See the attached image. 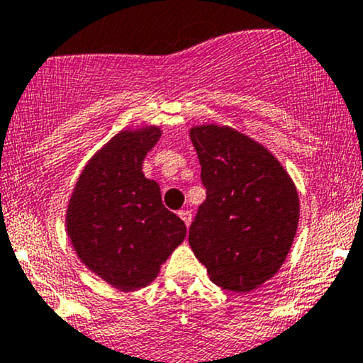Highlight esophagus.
I'll use <instances>...</instances> for the list:
<instances>
[{
	"label": "esophagus",
	"instance_id": "obj_1",
	"mask_svg": "<svg viewBox=\"0 0 363 363\" xmlns=\"http://www.w3.org/2000/svg\"><path fill=\"white\" fill-rule=\"evenodd\" d=\"M179 217L182 218V222H184L188 227L191 224V220H193V213H191L189 210H181V212H179Z\"/></svg>",
	"mask_w": 363,
	"mask_h": 363
}]
</instances>
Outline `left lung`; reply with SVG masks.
<instances>
[{"mask_svg":"<svg viewBox=\"0 0 363 363\" xmlns=\"http://www.w3.org/2000/svg\"><path fill=\"white\" fill-rule=\"evenodd\" d=\"M189 138L201 165L206 200L189 245L213 284L250 293L284 264L300 220V198L281 162L234 127L203 123Z\"/></svg>","mask_w":363,"mask_h":363,"instance_id":"obj_1","label":"left lung"}]
</instances>
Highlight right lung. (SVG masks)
<instances>
[{"mask_svg": "<svg viewBox=\"0 0 363 363\" xmlns=\"http://www.w3.org/2000/svg\"><path fill=\"white\" fill-rule=\"evenodd\" d=\"M160 136L158 125L115 134L86 163L67 206V234L77 257L123 293L151 284L186 238L184 222L163 206L158 182L143 174Z\"/></svg>", "mask_w": 363, "mask_h": 363, "instance_id": "right-lung-1", "label": "right lung"}]
</instances>
